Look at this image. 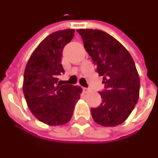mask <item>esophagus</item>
Listing matches in <instances>:
<instances>
[{
	"mask_svg": "<svg viewBox=\"0 0 158 158\" xmlns=\"http://www.w3.org/2000/svg\"><path fill=\"white\" fill-rule=\"evenodd\" d=\"M83 90H84V92H87V91H89V88H86V87H82Z\"/></svg>",
	"mask_w": 158,
	"mask_h": 158,
	"instance_id": "34e87169",
	"label": "esophagus"
}]
</instances>
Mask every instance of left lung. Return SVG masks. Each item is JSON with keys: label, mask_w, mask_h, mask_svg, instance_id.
I'll return each instance as SVG.
<instances>
[{"label": "left lung", "mask_w": 158, "mask_h": 158, "mask_svg": "<svg viewBox=\"0 0 158 158\" xmlns=\"http://www.w3.org/2000/svg\"><path fill=\"white\" fill-rule=\"evenodd\" d=\"M84 47L103 77L102 103L90 110L92 118L103 127H115L127 119L139 97L140 81L133 57L121 43L100 30H77Z\"/></svg>", "instance_id": "8db88e82"}]
</instances>
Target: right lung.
Returning a JSON list of instances; mask_svg holds the SVG:
<instances>
[{
	"label": "right lung",
	"instance_id": "right-lung-1",
	"mask_svg": "<svg viewBox=\"0 0 158 158\" xmlns=\"http://www.w3.org/2000/svg\"><path fill=\"white\" fill-rule=\"evenodd\" d=\"M73 36V29L48 35L33 51L25 67L23 92L27 105L34 116L47 125L68 123L82 92L81 87L58 82V76L65 72L62 49Z\"/></svg>",
	"mask_w": 158,
	"mask_h": 158
}]
</instances>
